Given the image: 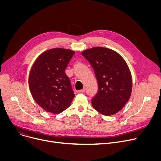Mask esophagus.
Masks as SVG:
<instances>
[{
	"instance_id": "34e87169",
	"label": "esophagus",
	"mask_w": 161,
	"mask_h": 161,
	"mask_svg": "<svg viewBox=\"0 0 161 161\" xmlns=\"http://www.w3.org/2000/svg\"><path fill=\"white\" fill-rule=\"evenodd\" d=\"M85 91V88H83L82 89H81L80 91H79V92H84Z\"/></svg>"
}]
</instances>
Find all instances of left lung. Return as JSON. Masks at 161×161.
<instances>
[{"instance_id":"1","label":"left lung","mask_w":161,"mask_h":161,"mask_svg":"<svg viewBox=\"0 0 161 161\" xmlns=\"http://www.w3.org/2000/svg\"><path fill=\"white\" fill-rule=\"evenodd\" d=\"M81 54L91 63L98 83L92 107L105 116L119 112L130 100L133 87L127 63L119 53L104 47L85 50Z\"/></svg>"}]
</instances>
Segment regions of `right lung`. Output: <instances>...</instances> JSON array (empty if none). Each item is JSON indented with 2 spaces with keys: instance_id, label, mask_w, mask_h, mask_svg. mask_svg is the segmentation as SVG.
<instances>
[{
  "instance_id": "obj_1",
  "label": "right lung",
  "mask_w": 161,
  "mask_h": 161,
  "mask_svg": "<svg viewBox=\"0 0 161 161\" xmlns=\"http://www.w3.org/2000/svg\"><path fill=\"white\" fill-rule=\"evenodd\" d=\"M75 51L56 48L42 52L30 70L28 83L32 97L48 113L59 114L70 105L74 94L65 70Z\"/></svg>"
}]
</instances>
